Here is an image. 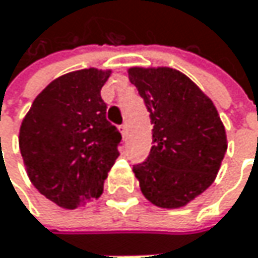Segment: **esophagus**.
Listing matches in <instances>:
<instances>
[{
  "label": "esophagus",
  "mask_w": 258,
  "mask_h": 258,
  "mask_svg": "<svg viewBox=\"0 0 258 258\" xmlns=\"http://www.w3.org/2000/svg\"><path fill=\"white\" fill-rule=\"evenodd\" d=\"M120 132H121V135H123V137H126V135H127V123H123V124L120 126Z\"/></svg>",
  "instance_id": "obj_1"
}]
</instances>
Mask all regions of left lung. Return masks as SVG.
<instances>
[{"mask_svg":"<svg viewBox=\"0 0 258 258\" xmlns=\"http://www.w3.org/2000/svg\"><path fill=\"white\" fill-rule=\"evenodd\" d=\"M127 74L154 124L150 154L134 174L153 205L182 208L217 177L227 150L224 124L214 102L178 70L132 67Z\"/></svg>","mask_w":258,"mask_h":258,"instance_id":"8db88e82","label":"left lung"}]
</instances>
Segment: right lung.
<instances>
[{
  "label": "right lung",
  "mask_w": 258,
  "mask_h": 258,
  "mask_svg": "<svg viewBox=\"0 0 258 258\" xmlns=\"http://www.w3.org/2000/svg\"><path fill=\"white\" fill-rule=\"evenodd\" d=\"M111 70L63 74L34 99L19 132L26 174L48 201L76 210L98 199L118 157L120 132L107 121L101 89Z\"/></svg>",
  "instance_id": "obj_1"
}]
</instances>
